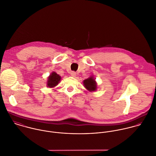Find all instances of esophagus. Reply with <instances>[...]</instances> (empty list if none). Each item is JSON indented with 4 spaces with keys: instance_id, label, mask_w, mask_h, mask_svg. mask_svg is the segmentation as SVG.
Instances as JSON below:
<instances>
[{
    "instance_id": "34e87169",
    "label": "esophagus",
    "mask_w": 156,
    "mask_h": 156,
    "mask_svg": "<svg viewBox=\"0 0 156 156\" xmlns=\"http://www.w3.org/2000/svg\"><path fill=\"white\" fill-rule=\"evenodd\" d=\"M70 75H71V76H76V73L75 72H70Z\"/></svg>"
}]
</instances>
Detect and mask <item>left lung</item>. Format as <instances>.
Instances as JSON below:
<instances>
[{"mask_svg":"<svg viewBox=\"0 0 156 156\" xmlns=\"http://www.w3.org/2000/svg\"><path fill=\"white\" fill-rule=\"evenodd\" d=\"M83 84L84 87L89 91H95L97 89V83L93 77H90L84 80Z\"/></svg>","mask_w":156,"mask_h":156,"instance_id":"8db88e82","label":"left lung"}]
</instances>
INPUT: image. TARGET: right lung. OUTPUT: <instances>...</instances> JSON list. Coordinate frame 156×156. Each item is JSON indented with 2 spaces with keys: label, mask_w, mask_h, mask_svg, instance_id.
<instances>
[{
  "label": "right lung",
  "mask_w": 156,
  "mask_h": 156,
  "mask_svg": "<svg viewBox=\"0 0 156 156\" xmlns=\"http://www.w3.org/2000/svg\"><path fill=\"white\" fill-rule=\"evenodd\" d=\"M61 80V76L55 72H53L48 77L47 81V86L53 87L56 86Z\"/></svg>",
  "instance_id": "add662e5"
}]
</instances>
